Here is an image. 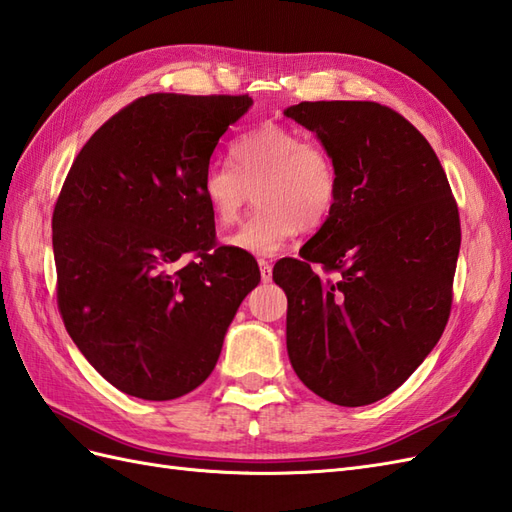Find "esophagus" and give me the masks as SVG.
Instances as JSON below:
<instances>
[{"label":"esophagus","instance_id":"esophagus-1","mask_svg":"<svg viewBox=\"0 0 512 512\" xmlns=\"http://www.w3.org/2000/svg\"><path fill=\"white\" fill-rule=\"evenodd\" d=\"M259 272H261V281L268 283L272 279V264L266 259H259Z\"/></svg>","mask_w":512,"mask_h":512}]
</instances>
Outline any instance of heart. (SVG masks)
<instances>
[{
  "mask_svg": "<svg viewBox=\"0 0 512 512\" xmlns=\"http://www.w3.org/2000/svg\"><path fill=\"white\" fill-rule=\"evenodd\" d=\"M231 160L207 164L199 190L222 227L240 218L257 190L261 209L227 238L235 251L274 255L300 229L322 227L339 201L333 153L298 129L266 123L248 131L233 142Z\"/></svg>",
  "mask_w": 512,
  "mask_h": 512,
  "instance_id": "b5f03b06",
  "label": "heart"
}]
</instances>
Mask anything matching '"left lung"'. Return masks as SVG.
<instances>
[{"label": "left lung", "mask_w": 512, "mask_h": 512, "mask_svg": "<svg viewBox=\"0 0 512 512\" xmlns=\"http://www.w3.org/2000/svg\"><path fill=\"white\" fill-rule=\"evenodd\" d=\"M318 136L339 170V201L272 279L287 296V355L339 406L396 391L437 346L452 307L461 220L437 153L374 101H303L283 112ZM318 265L333 278H322Z\"/></svg>", "instance_id": "left-lung-1"}]
</instances>
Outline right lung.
<instances>
[{
	"instance_id": "obj_1",
	"label": "right lung",
	"mask_w": 512,
	"mask_h": 512,
	"mask_svg": "<svg viewBox=\"0 0 512 512\" xmlns=\"http://www.w3.org/2000/svg\"><path fill=\"white\" fill-rule=\"evenodd\" d=\"M248 95L153 93L77 153L51 218L58 309L110 385L173 400L216 368L229 324L259 283L248 253L216 246L199 181Z\"/></svg>"
}]
</instances>
